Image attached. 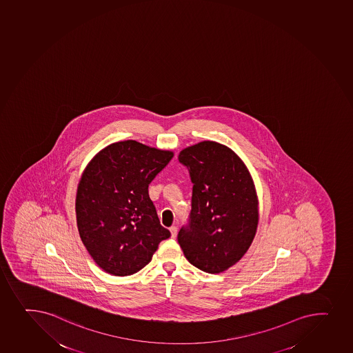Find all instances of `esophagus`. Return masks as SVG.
<instances>
[{"label": "esophagus", "mask_w": 353, "mask_h": 353, "mask_svg": "<svg viewBox=\"0 0 353 353\" xmlns=\"http://www.w3.org/2000/svg\"><path fill=\"white\" fill-rule=\"evenodd\" d=\"M170 231H171L172 237H176V234H178V228L173 225V227L170 228Z\"/></svg>", "instance_id": "obj_1"}]
</instances>
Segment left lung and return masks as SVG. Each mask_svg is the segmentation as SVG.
<instances>
[{
	"label": "left lung",
	"mask_w": 353,
	"mask_h": 353,
	"mask_svg": "<svg viewBox=\"0 0 353 353\" xmlns=\"http://www.w3.org/2000/svg\"><path fill=\"white\" fill-rule=\"evenodd\" d=\"M179 161L193 182L190 221L179 231V244L201 271H227L249 250L259 221L249 170L232 150L210 141L182 150Z\"/></svg>",
	"instance_id": "obj_1"
}]
</instances>
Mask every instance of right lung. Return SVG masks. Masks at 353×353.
Wrapping results in <instances>:
<instances>
[{
	"mask_svg": "<svg viewBox=\"0 0 353 353\" xmlns=\"http://www.w3.org/2000/svg\"><path fill=\"white\" fill-rule=\"evenodd\" d=\"M173 156L136 141H117L101 150L82 173L75 200L79 234L109 274L141 271L171 236L160 224L149 185Z\"/></svg>",
	"mask_w": 353,
	"mask_h": 353,
	"instance_id": "obj_1",
	"label": "right lung"
}]
</instances>
